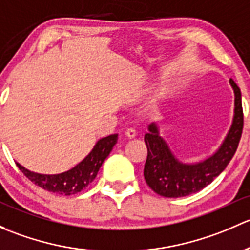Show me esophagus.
Listing matches in <instances>:
<instances>
[{
    "label": "esophagus",
    "mask_w": 250,
    "mask_h": 250,
    "mask_svg": "<svg viewBox=\"0 0 250 250\" xmlns=\"http://www.w3.org/2000/svg\"><path fill=\"white\" fill-rule=\"evenodd\" d=\"M125 135H126V137H128V138H133L136 136V130L135 128H127V130L125 131Z\"/></svg>",
    "instance_id": "34e87169"
}]
</instances>
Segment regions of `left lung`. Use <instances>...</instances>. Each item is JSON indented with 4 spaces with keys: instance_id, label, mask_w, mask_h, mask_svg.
<instances>
[{
    "instance_id": "1",
    "label": "left lung",
    "mask_w": 250,
    "mask_h": 250,
    "mask_svg": "<svg viewBox=\"0 0 250 250\" xmlns=\"http://www.w3.org/2000/svg\"><path fill=\"white\" fill-rule=\"evenodd\" d=\"M230 83L235 91L232 126L219 150L203 163L195 165L179 163L159 136L158 127L154 124L149 126V132L144 135V142L148 149L144 179L154 192L164 197H183L200 191L214 181L233 158L243 130V108L240 87L233 79H230Z\"/></svg>"
}]
</instances>
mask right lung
Masks as SVG:
<instances>
[{
	"label": "right lung",
	"mask_w": 250,
	"mask_h": 250,
	"mask_svg": "<svg viewBox=\"0 0 250 250\" xmlns=\"http://www.w3.org/2000/svg\"><path fill=\"white\" fill-rule=\"evenodd\" d=\"M117 141V133L102 138L96 143L94 149L82 163H79L69 171L60 174L49 176V174L33 173L20 164L17 163V166L35 185H38L47 191L69 196V195L78 194L82 190L85 189L90 183L94 182L100 167L109 155Z\"/></svg>",
	"instance_id": "add662e5"
}]
</instances>
